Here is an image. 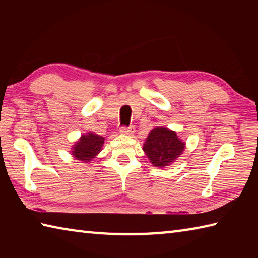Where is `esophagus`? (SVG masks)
Listing matches in <instances>:
<instances>
[{
  "instance_id": "esophagus-1",
  "label": "esophagus",
  "mask_w": 258,
  "mask_h": 258,
  "mask_svg": "<svg viewBox=\"0 0 258 258\" xmlns=\"http://www.w3.org/2000/svg\"><path fill=\"white\" fill-rule=\"evenodd\" d=\"M119 132L122 134H125V135H132L135 132V128H134V126H128V127H126V126H122V127L119 128Z\"/></svg>"
}]
</instances>
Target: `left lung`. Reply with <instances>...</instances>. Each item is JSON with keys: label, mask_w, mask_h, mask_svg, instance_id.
I'll list each match as a JSON object with an SVG mask.
<instances>
[{"label": "left lung", "mask_w": 258, "mask_h": 258, "mask_svg": "<svg viewBox=\"0 0 258 258\" xmlns=\"http://www.w3.org/2000/svg\"><path fill=\"white\" fill-rule=\"evenodd\" d=\"M185 143L180 141L176 132L165 127H156L147 136L143 150L151 163L156 167H165L182 154Z\"/></svg>", "instance_id": "left-lung-1"}]
</instances>
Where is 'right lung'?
<instances>
[{
  "label": "right lung",
  "instance_id": "add662e5",
  "mask_svg": "<svg viewBox=\"0 0 258 258\" xmlns=\"http://www.w3.org/2000/svg\"><path fill=\"white\" fill-rule=\"evenodd\" d=\"M103 143L104 138L100 135L93 133L82 135L81 140L75 144L72 153L76 160L87 163L101 152Z\"/></svg>",
  "mask_w": 258,
  "mask_h": 258
}]
</instances>
